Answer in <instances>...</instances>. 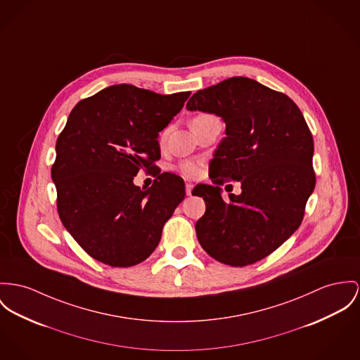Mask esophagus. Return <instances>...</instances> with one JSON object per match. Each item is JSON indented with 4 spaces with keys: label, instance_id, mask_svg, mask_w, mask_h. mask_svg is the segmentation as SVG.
I'll use <instances>...</instances> for the list:
<instances>
[{
    "label": "esophagus",
    "instance_id": "obj_1",
    "mask_svg": "<svg viewBox=\"0 0 360 360\" xmlns=\"http://www.w3.org/2000/svg\"><path fill=\"white\" fill-rule=\"evenodd\" d=\"M193 186V184H191V182H188V184H186V194H188V195H191V194H192Z\"/></svg>",
    "mask_w": 360,
    "mask_h": 360
}]
</instances>
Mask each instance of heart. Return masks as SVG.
<instances>
[{
    "label": "heart",
    "instance_id": "b5f03b06",
    "mask_svg": "<svg viewBox=\"0 0 360 360\" xmlns=\"http://www.w3.org/2000/svg\"><path fill=\"white\" fill-rule=\"evenodd\" d=\"M205 116H208V115H198V116L194 117L193 120L205 117ZM165 137H166V131L163 133L162 139H165ZM178 169H179V172H181L182 175H185V176H188V178H197V176L201 174V165L197 163V162H184V163H181V165L178 166Z\"/></svg>",
    "mask_w": 360,
    "mask_h": 360
}]
</instances>
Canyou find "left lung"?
Here are the masks:
<instances>
[{
	"instance_id": "obj_1",
	"label": "left lung",
	"mask_w": 360,
	"mask_h": 360,
	"mask_svg": "<svg viewBox=\"0 0 360 360\" xmlns=\"http://www.w3.org/2000/svg\"><path fill=\"white\" fill-rule=\"evenodd\" d=\"M186 108L226 123L210 163L214 185L192 192L205 201L195 223L198 243L224 264H253L299 229L314 192V139L304 116L286 94L244 77L198 90ZM227 179L240 181L243 192L224 200L220 185Z\"/></svg>"
}]
</instances>
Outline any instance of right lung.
<instances>
[{"mask_svg": "<svg viewBox=\"0 0 360 360\" xmlns=\"http://www.w3.org/2000/svg\"><path fill=\"white\" fill-rule=\"evenodd\" d=\"M189 96L113 84L70 113L52 167L57 211L93 259L130 267L159 245L165 223L185 198V182L153 165L160 159L158 137ZM139 169L158 175L146 191L132 182Z\"/></svg>", "mask_w": 360, "mask_h": 360, "instance_id": "obj_1", "label": "right lung"}]
</instances>
